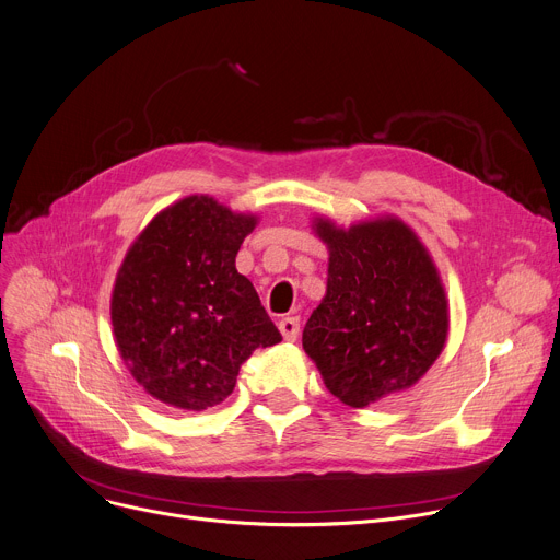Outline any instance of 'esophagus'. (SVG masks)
<instances>
[{
    "instance_id": "esophagus-1",
    "label": "esophagus",
    "mask_w": 560,
    "mask_h": 560,
    "mask_svg": "<svg viewBox=\"0 0 560 560\" xmlns=\"http://www.w3.org/2000/svg\"><path fill=\"white\" fill-rule=\"evenodd\" d=\"M278 327H280V334L284 336V340L293 342L298 338V334H300V318L298 316H284L278 323Z\"/></svg>"
}]
</instances>
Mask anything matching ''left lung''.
Returning <instances> with one entry per match:
<instances>
[{"label":"left lung","mask_w":560,"mask_h":560,"mask_svg":"<svg viewBox=\"0 0 560 560\" xmlns=\"http://www.w3.org/2000/svg\"><path fill=\"white\" fill-rule=\"evenodd\" d=\"M327 244V293L310 316L303 348L327 390L365 408L415 385L448 336V300L425 246L401 220L346 229L314 222Z\"/></svg>","instance_id":"left-lung-1"}]
</instances>
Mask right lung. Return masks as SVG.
Returning a JSON list of instances; mask_svg holds the SVG:
<instances>
[{
  "label": "right lung",
  "mask_w": 560,
  "mask_h": 560,
  "mask_svg": "<svg viewBox=\"0 0 560 560\" xmlns=\"http://www.w3.org/2000/svg\"><path fill=\"white\" fill-rule=\"evenodd\" d=\"M253 214L206 195L161 210L127 250L112 293L118 352L154 399L182 410L222 404L240 365L282 340L235 255Z\"/></svg>",
  "instance_id": "add662e5"
}]
</instances>
